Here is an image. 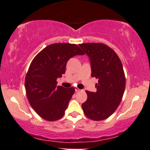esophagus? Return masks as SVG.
Instances as JSON below:
<instances>
[{
	"instance_id": "esophagus-1",
	"label": "esophagus",
	"mask_w": 150,
	"mask_h": 150,
	"mask_svg": "<svg viewBox=\"0 0 150 150\" xmlns=\"http://www.w3.org/2000/svg\"><path fill=\"white\" fill-rule=\"evenodd\" d=\"M75 91H76V92H77V91H81V90L80 89H78V88H77V87H75Z\"/></svg>"
}]
</instances>
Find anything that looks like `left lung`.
Here are the masks:
<instances>
[{
  "label": "left lung",
  "instance_id": "obj_1",
  "mask_svg": "<svg viewBox=\"0 0 150 150\" xmlns=\"http://www.w3.org/2000/svg\"><path fill=\"white\" fill-rule=\"evenodd\" d=\"M79 46L89 57L91 77L98 79L96 91H86L87 100L82 104L90 120H105L120 104L126 86L125 75L120 58L114 50L103 43H83Z\"/></svg>",
  "mask_w": 150,
  "mask_h": 150
}]
</instances>
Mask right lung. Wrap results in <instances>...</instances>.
Returning <instances> with one entry per match:
<instances>
[{"instance_id":"obj_1","label":"right lung","mask_w":150,"mask_h":150,"mask_svg":"<svg viewBox=\"0 0 150 150\" xmlns=\"http://www.w3.org/2000/svg\"><path fill=\"white\" fill-rule=\"evenodd\" d=\"M83 54L77 45L55 43L43 49L30 63L25 89L30 105L42 119L52 122L64 115L75 88L57 86V80L65 73L70 58Z\"/></svg>"}]
</instances>
